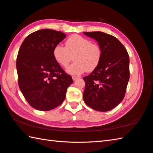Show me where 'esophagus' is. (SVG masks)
Wrapping results in <instances>:
<instances>
[{"mask_svg":"<svg viewBox=\"0 0 153 153\" xmlns=\"http://www.w3.org/2000/svg\"><path fill=\"white\" fill-rule=\"evenodd\" d=\"M77 79H78V77H77V76H72V79H73L74 81H76Z\"/></svg>","mask_w":153,"mask_h":153,"instance_id":"esophagus-1","label":"esophagus"}]
</instances>
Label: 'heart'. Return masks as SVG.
I'll list each match as a JSON object with an SVG mask.
<instances>
[{
	"label": "heart",
	"mask_w": 153,
	"mask_h": 153,
	"mask_svg": "<svg viewBox=\"0 0 153 153\" xmlns=\"http://www.w3.org/2000/svg\"><path fill=\"white\" fill-rule=\"evenodd\" d=\"M53 56L56 62L66 68L72 60L74 62L67 69L72 75L91 72L100 64L102 52L97 44L91 43L89 39L82 36L74 34L65 41V47L58 44L53 50Z\"/></svg>",
	"instance_id": "heart-1"
}]
</instances>
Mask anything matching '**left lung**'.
I'll return each instance as SVG.
<instances>
[{
  "label": "left lung",
  "instance_id": "8db88e82",
  "mask_svg": "<svg viewBox=\"0 0 153 153\" xmlns=\"http://www.w3.org/2000/svg\"><path fill=\"white\" fill-rule=\"evenodd\" d=\"M83 34L94 38L102 52L98 66L83 77L85 83L83 100L92 109L108 111L125 97L130 76L129 57L123 45L113 36L102 32Z\"/></svg>",
  "mask_w": 153,
  "mask_h": 153
}]
</instances>
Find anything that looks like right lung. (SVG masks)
<instances>
[{
    "mask_svg": "<svg viewBox=\"0 0 153 153\" xmlns=\"http://www.w3.org/2000/svg\"><path fill=\"white\" fill-rule=\"evenodd\" d=\"M65 36L62 32L42 29L28 35L20 46L18 82L27 102L37 110L49 111L61 105L73 83L53 56L54 47Z\"/></svg>",
    "mask_w": 153,
    "mask_h": 153,
    "instance_id": "obj_1",
    "label": "right lung"
}]
</instances>
